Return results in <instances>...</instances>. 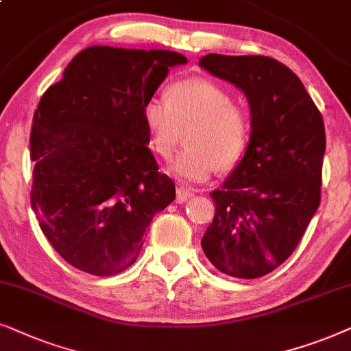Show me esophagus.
Listing matches in <instances>:
<instances>
[{
    "mask_svg": "<svg viewBox=\"0 0 351 351\" xmlns=\"http://www.w3.org/2000/svg\"><path fill=\"white\" fill-rule=\"evenodd\" d=\"M191 196V191L184 189V186H177L176 190V201L177 203H184V201H186Z\"/></svg>",
    "mask_w": 351,
    "mask_h": 351,
    "instance_id": "34e87169",
    "label": "esophagus"
}]
</instances>
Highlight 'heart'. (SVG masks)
<instances>
[{
	"instance_id": "obj_1",
	"label": "heart",
	"mask_w": 351,
	"mask_h": 351,
	"mask_svg": "<svg viewBox=\"0 0 351 351\" xmlns=\"http://www.w3.org/2000/svg\"><path fill=\"white\" fill-rule=\"evenodd\" d=\"M150 148L162 160L171 158L182 132L185 147L169 172L182 182L208 180L214 167L230 169L247 147L251 121L241 105L222 86L208 80H185L167 86L165 100L150 99L143 107Z\"/></svg>"
}]
</instances>
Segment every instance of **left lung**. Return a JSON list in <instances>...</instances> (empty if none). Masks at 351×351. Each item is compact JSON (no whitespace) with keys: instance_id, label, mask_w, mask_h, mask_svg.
Instances as JSON below:
<instances>
[{"instance_id":"obj_1","label":"left lung","mask_w":351,"mask_h":351,"mask_svg":"<svg viewBox=\"0 0 351 351\" xmlns=\"http://www.w3.org/2000/svg\"><path fill=\"white\" fill-rule=\"evenodd\" d=\"M251 108L246 153L219 190L201 247L219 271L254 280L294 252L321 199L326 150L319 110L294 71L265 56L201 57Z\"/></svg>"}]
</instances>
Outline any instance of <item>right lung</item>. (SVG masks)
<instances>
[{
	"instance_id": "add662e5",
	"label": "right lung",
	"mask_w": 351,
	"mask_h": 351,
	"mask_svg": "<svg viewBox=\"0 0 351 351\" xmlns=\"http://www.w3.org/2000/svg\"><path fill=\"white\" fill-rule=\"evenodd\" d=\"M179 52L90 46L33 117L32 209L52 247L95 276L131 267L153 215L176 198L148 148L143 107Z\"/></svg>"
}]
</instances>
